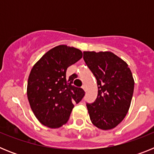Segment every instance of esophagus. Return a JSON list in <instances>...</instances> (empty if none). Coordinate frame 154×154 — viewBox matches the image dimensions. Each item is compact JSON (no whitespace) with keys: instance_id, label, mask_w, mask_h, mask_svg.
Returning a JSON list of instances; mask_svg holds the SVG:
<instances>
[{"instance_id":"esophagus-1","label":"esophagus","mask_w":154,"mask_h":154,"mask_svg":"<svg viewBox=\"0 0 154 154\" xmlns=\"http://www.w3.org/2000/svg\"><path fill=\"white\" fill-rule=\"evenodd\" d=\"M82 89H83L85 92H86V86H85V85H82Z\"/></svg>"}]
</instances>
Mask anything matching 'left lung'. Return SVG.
Instances as JSON below:
<instances>
[{"instance_id":"left-lung-1","label":"left lung","mask_w":154,"mask_h":154,"mask_svg":"<svg viewBox=\"0 0 154 154\" xmlns=\"http://www.w3.org/2000/svg\"><path fill=\"white\" fill-rule=\"evenodd\" d=\"M83 59L98 85L96 101L86 104L91 122L100 130L113 129L130 109L134 89L131 70L111 51H83Z\"/></svg>"}]
</instances>
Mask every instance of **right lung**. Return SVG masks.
<instances>
[{"label":"right lung","instance_id":"1","mask_svg":"<svg viewBox=\"0 0 154 154\" xmlns=\"http://www.w3.org/2000/svg\"><path fill=\"white\" fill-rule=\"evenodd\" d=\"M82 52L61 45L45 54L31 69L27 95L31 110L42 125L57 129L67 123L74 103L85 96L82 88L72 85L75 75L66 78V70L78 62Z\"/></svg>","mask_w":154,"mask_h":154}]
</instances>
